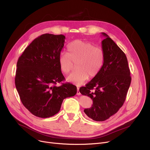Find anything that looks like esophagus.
Masks as SVG:
<instances>
[{
  "instance_id": "obj_1",
  "label": "esophagus",
  "mask_w": 150,
  "mask_h": 150,
  "mask_svg": "<svg viewBox=\"0 0 150 150\" xmlns=\"http://www.w3.org/2000/svg\"><path fill=\"white\" fill-rule=\"evenodd\" d=\"M76 94H77L78 96H79V95H80V94H81L80 92L79 91V88H77V92H76Z\"/></svg>"
}]
</instances>
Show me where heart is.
Listing matches in <instances>:
<instances>
[{"mask_svg": "<svg viewBox=\"0 0 150 150\" xmlns=\"http://www.w3.org/2000/svg\"><path fill=\"white\" fill-rule=\"evenodd\" d=\"M67 53H61L58 57V64L61 72L68 74L76 64L75 72L69 75L67 81L81 85L89 77H96L103 66L105 53L93 43L81 40L71 42L67 47Z\"/></svg>", "mask_w": 150, "mask_h": 150, "instance_id": "obj_1", "label": "heart"}]
</instances>
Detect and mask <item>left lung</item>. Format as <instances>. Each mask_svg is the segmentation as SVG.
I'll return each mask as SVG.
<instances>
[{"label":"left lung","mask_w":150,"mask_h":150,"mask_svg":"<svg viewBox=\"0 0 150 150\" xmlns=\"http://www.w3.org/2000/svg\"><path fill=\"white\" fill-rule=\"evenodd\" d=\"M101 47L105 62L99 74L80 88L83 96L89 97L93 104L84 112L95 121H105L123 106L131 81L127 58L111 38L105 33Z\"/></svg>","instance_id":"left-lung-1"}]
</instances>
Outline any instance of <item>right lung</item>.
<instances>
[{
    "mask_svg": "<svg viewBox=\"0 0 150 150\" xmlns=\"http://www.w3.org/2000/svg\"><path fill=\"white\" fill-rule=\"evenodd\" d=\"M65 38L62 35H42L18 59L16 88L23 105L36 117L53 116L59 111L63 100L76 93V87L70 83L56 86L64 80L58 57Z\"/></svg>",
    "mask_w": 150,
    "mask_h": 150,
    "instance_id": "1",
    "label": "right lung"
}]
</instances>
